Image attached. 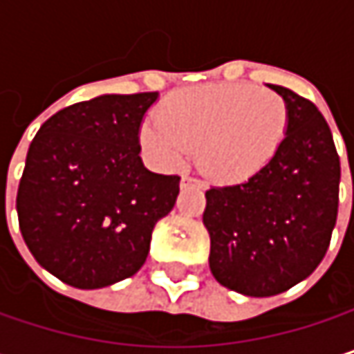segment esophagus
<instances>
[{
  "mask_svg": "<svg viewBox=\"0 0 354 354\" xmlns=\"http://www.w3.org/2000/svg\"><path fill=\"white\" fill-rule=\"evenodd\" d=\"M180 186H182V188H188V186H198V188H201L203 184H201V180H196V178L182 176V180H180Z\"/></svg>",
  "mask_w": 354,
  "mask_h": 354,
  "instance_id": "1",
  "label": "esophagus"
}]
</instances>
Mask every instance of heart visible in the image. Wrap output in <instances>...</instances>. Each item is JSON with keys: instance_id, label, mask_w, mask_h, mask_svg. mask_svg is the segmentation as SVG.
<instances>
[{"instance_id": "1", "label": "heart", "mask_w": 354, "mask_h": 354, "mask_svg": "<svg viewBox=\"0 0 354 354\" xmlns=\"http://www.w3.org/2000/svg\"><path fill=\"white\" fill-rule=\"evenodd\" d=\"M139 127L147 156L164 170L180 168L194 149L196 168L221 184L262 172L289 133V106L274 90L211 84L180 90Z\"/></svg>"}]
</instances>
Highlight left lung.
<instances>
[{
    "mask_svg": "<svg viewBox=\"0 0 354 354\" xmlns=\"http://www.w3.org/2000/svg\"><path fill=\"white\" fill-rule=\"evenodd\" d=\"M270 88L289 106L279 153L256 176L205 192L211 272L248 297L279 295L308 279L326 256L338 215L340 158L326 118L312 100Z\"/></svg>",
    "mask_w": 354,
    "mask_h": 354,
    "instance_id": "1",
    "label": "left lung"
}]
</instances>
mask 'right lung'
<instances>
[{
    "label": "right lung",
    "mask_w": 354,
    "mask_h": 354,
    "mask_svg": "<svg viewBox=\"0 0 354 354\" xmlns=\"http://www.w3.org/2000/svg\"><path fill=\"white\" fill-rule=\"evenodd\" d=\"M158 92L106 94L42 122L26 156L16 209L36 262L77 289L133 277L151 232L180 192V176L149 172L139 127Z\"/></svg>",
    "instance_id": "1"
}]
</instances>
